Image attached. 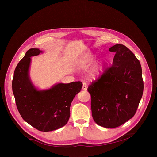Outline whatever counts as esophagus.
Listing matches in <instances>:
<instances>
[{
    "label": "esophagus",
    "mask_w": 157,
    "mask_h": 157,
    "mask_svg": "<svg viewBox=\"0 0 157 157\" xmlns=\"http://www.w3.org/2000/svg\"><path fill=\"white\" fill-rule=\"evenodd\" d=\"M82 89L85 91H86L88 89V86H87V84L85 82H82Z\"/></svg>",
    "instance_id": "obj_1"
}]
</instances>
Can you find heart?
Segmentation results:
<instances>
[{
    "label": "heart",
    "instance_id": "heart-1",
    "mask_svg": "<svg viewBox=\"0 0 157 157\" xmlns=\"http://www.w3.org/2000/svg\"><path fill=\"white\" fill-rule=\"evenodd\" d=\"M95 60V56L91 53H86L83 55L78 62V67L81 69H87L93 62ZM104 64L102 62H98L94 64L90 71V76L95 79L98 78L103 71Z\"/></svg>",
    "mask_w": 157,
    "mask_h": 157
}]
</instances>
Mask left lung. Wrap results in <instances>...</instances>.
Returning a JSON list of instances; mask_svg holds the SVG:
<instances>
[{
    "label": "left lung",
    "mask_w": 157,
    "mask_h": 157,
    "mask_svg": "<svg viewBox=\"0 0 157 157\" xmlns=\"http://www.w3.org/2000/svg\"><path fill=\"white\" fill-rule=\"evenodd\" d=\"M112 66L88 88L91 95L92 117L98 125L117 128L131 119L143 92L140 62L126 46L116 44Z\"/></svg>",
    "instance_id": "obj_1"
}]
</instances>
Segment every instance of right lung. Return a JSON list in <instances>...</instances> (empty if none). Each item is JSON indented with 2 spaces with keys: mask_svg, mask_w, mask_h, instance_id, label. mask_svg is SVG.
<instances>
[{
  "mask_svg": "<svg viewBox=\"0 0 157 157\" xmlns=\"http://www.w3.org/2000/svg\"><path fill=\"white\" fill-rule=\"evenodd\" d=\"M40 53L42 51L37 48L26 52L15 69L12 88L21 116L36 129L48 132L67 124L71 102L82 84L80 81L57 83L49 89L38 90L30 79L29 70L31 57Z\"/></svg>",
  "mask_w": 157,
  "mask_h": 157,
  "instance_id": "right-lung-1",
  "label": "right lung"
}]
</instances>
